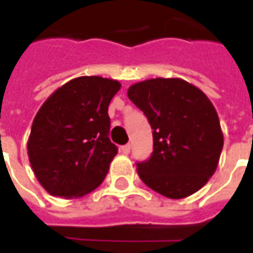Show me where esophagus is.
I'll return each instance as SVG.
<instances>
[{
    "label": "esophagus",
    "instance_id": "esophagus-1",
    "mask_svg": "<svg viewBox=\"0 0 253 253\" xmlns=\"http://www.w3.org/2000/svg\"><path fill=\"white\" fill-rule=\"evenodd\" d=\"M130 150H131V145H128V143H127V145H125V146H122V148H121V152L123 154H128V153H130Z\"/></svg>",
    "mask_w": 253,
    "mask_h": 253
}]
</instances>
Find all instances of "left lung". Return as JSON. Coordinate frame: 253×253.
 I'll return each mask as SVG.
<instances>
[{
    "label": "left lung",
    "mask_w": 253,
    "mask_h": 253,
    "mask_svg": "<svg viewBox=\"0 0 253 253\" xmlns=\"http://www.w3.org/2000/svg\"><path fill=\"white\" fill-rule=\"evenodd\" d=\"M127 96L153 128L152 157L137 165L138 176L170 199L195 194L217 169L223 134L212 103L181 78H150L132 84Z\"/></svg>",
    "instance_id": "obj_1"
}]
</instances>
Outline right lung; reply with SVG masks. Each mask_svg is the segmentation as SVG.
Returning a JSON list of instances; mask_svg holds the SVG:
<instances>
[{"label": "right lung", "instance_id": "add662e5", "mask_svg": "<svg viewBox=\"0 0 253 253\" xmlns=\"http://www.w3.org/2000/svg\"><path fill=\"white\" fill-rule=\"evenodd\" d=\"M121 86L112 78L84 76L63 84L42 104L27 152L50 195L81 198L103 183L118 153L108 138V105Z\"/></svg>", "mask_w": 253, "mask_h": 253}]
</instances>
